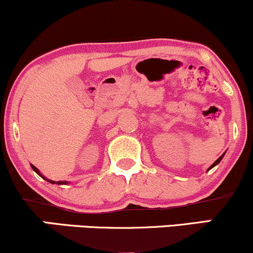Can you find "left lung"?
Instances as JSON below:
<instances>
[{
	"label": "left lung",
	"instance_id": "8db88e82",
	"mask_svg": "<svg viewBox=\"0 0 253 253\" xmlns=\"http://www.w3.org/2000/svg\"><path fill=\"white\" fill-rule=\"evenodd\" d=\"M223 155H225V153H223ZM223 155H221V156H220V157H219V158H217V159H216V161H215V162H214V163L211 165V167H210V169H208V170H211V168H214V167H215V165H217V164H219V163H220V162H221V159H222V157H223Z\"/></svg>",
	"mask_w": 253,
	"mask_h": 253
}]
</instances>
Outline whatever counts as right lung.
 Instances as JSON below:
<instances>
[{
    "label": "right lung",
    "instance_id": "obj_1",
    "mask_svg": "<svg viewBox=\"0 0 253 253\" xmlns=\"http://www.w3.org/2000/svg\"><path fill=\"white\" fill-rule=\"evenodd\" d=\"M31 167H32V169H33L34 171H36V172L38 173V175H39V176H42L43 179H46V181H47V182L52 183V184H56V183H57V184H66V183H68V182H66V181H58V182H56V181H51V179H47V178H46V177H43V176L42 175V173H40V171L38 170L37 168L34 167V165H31Z\"/></svg>",
    "mask_w": 253,
    "mask_h": 253
}]
</instances>
